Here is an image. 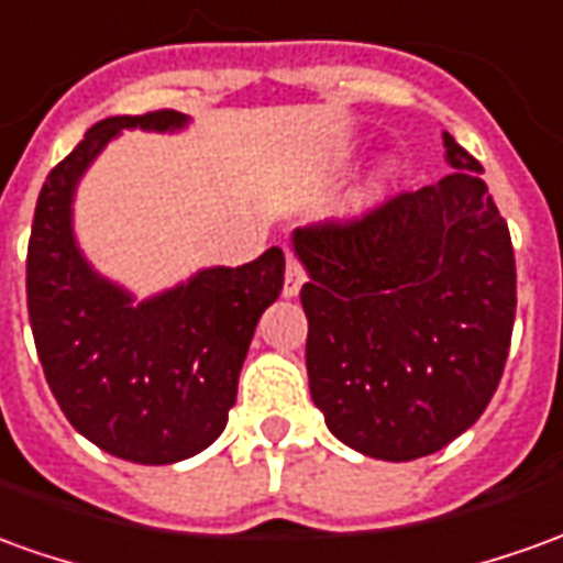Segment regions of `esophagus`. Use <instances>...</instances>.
Returning a JSON list of instances; mask_svg holds the SVG:
<instances>
[{
	"label": "esophagus",
	"mask_w": 563,
	"mask_h": 563,
	"mask_svg": "<svg viewBox=\"0 0 563 563\" xmlns=\"http://www.w3.org/2000/svg\"><path fill=\"white\" fill-rule=\"evenodd\" d=\"M301 283H305V268L298 265V258L292 253L286 255V280H283V295L292 298L301 292Z\"/></svg>",
	"instance_id": "34e87169"
}]
</instances>
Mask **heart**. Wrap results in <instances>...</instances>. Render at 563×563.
Listing matches in <instances>:
<instances>
[{"label":"heart","instance_id":"1","mask_svg":"<svg viewBox=\"0 0 563 563\" xmlns=\"http://www.w3.org/2000/svg\"><path fill=\"white\" fill-rule=\"evenodd\" d=\"M390 176H393L390 167H387V170H380V173H377V183H375V186H372V188H375V191H384V183H387Z\"/></svg>","mask_w":563,"mask_h":563}]
</instances>
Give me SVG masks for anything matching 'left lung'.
Masks as SVG:
<instances>
[{
  "instance_id": "1",
  "label": "left lung",
  "mask_w": 563,
  "mask_h": 563,
  "mask_svg": "<svg viewBox=\"0 0 563 563\" xmlns=\"http://www.w3.org/2000/svg\"><path fill=\"white\" fill-rule=\"evenodd\" d=\"M442 140L454 170L432 186L292 234L313 405L344 445L393 463L482 418L512 341L509 225L482 164Z\"/></svg>"
}]
</instances>
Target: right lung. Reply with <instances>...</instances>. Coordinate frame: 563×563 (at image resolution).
Masks as SVG:
<instances>
[{"label": "right lung", "instance_id": "1", "mask_svg": "<svg viewBox=\"0 0 563 563\" xmlns=\"http://www.w3.org/2000/svg\"><path fill=\"white\" fill-rule=\"evenodd\" d=\"M186 121L161 109L93 124L48 173L26 250V308L54 399L93 445L145 466L195 457L225 430L255 322L277 301L286 268L271 246L140 305L90 268L73 234L78 179L121 131H179Z\"/></svg>", "mask_w": 563, "mask_h": 563}]
</instances>
